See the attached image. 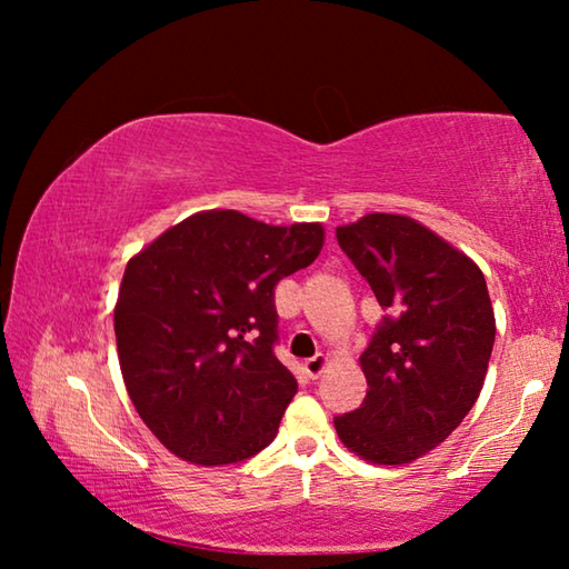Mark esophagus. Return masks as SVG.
<instances>
[{
    "instance_id": "1",
    "label": "esophagus",
    "mask_w": 569,
    "mask_h": 569,
    "mask_svg": "<svg viewBox=\"0 0 569 569\" xmlns=\"http://www.w3.org/2000/svg\"><path fill=\"white\" fill-rule=\"evenodd\" d=\"M326 363H329V356L326 353H316V356H311V359H306V373L311 379H319L321 373H323V369H326Z\"/></svg>"
}]
</instances>
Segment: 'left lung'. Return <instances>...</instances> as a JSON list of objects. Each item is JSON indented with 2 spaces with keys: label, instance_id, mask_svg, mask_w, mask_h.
<instances>
[{
  "label": "left lung",
  "instance_id": "8db88e82",
  "mask_svg": "<svg viewBox=\"0 0 569 569\" xmlns=\"http://www.w3.org/2000/svg\"><path fill=\"white\" fill-rule=\"evenodd\" d=\"M336 238L383 308L361 353L366 399L333 419L353 455L409 465L439 447L481 391L495 311L477 263L407 216L371 213Z\"/></svg>",
  "mask_w": 569,
  "mask_h": 569
}]
</instances>
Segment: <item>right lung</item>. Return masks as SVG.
Segmentation results:
<instances>
[{"label":"right lung","instance_id":"add662e5","mask_svg":"<svg viewBox=\"0 0 569 569\" xmlns=\"http://www.w3.org/2000/svg\"><path fill=\"white\" fill-rule=\"evenodd\" d=\"M319 223L266 226L208 210L166 230L124 268L114 339L124 387L172 455L203 467L266 449L296 377L276 359V286L311 266Z\"/></svg>","mask_w":569,"mask_h":569}]
</instances>
